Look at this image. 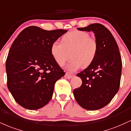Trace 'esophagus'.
<instances>
[{"label":"esophagus","mask_w":131,"mask_h":131,"mask_svg":"<svg viewBox=\"0 0 131 131\" xmlns=\"http://www.w3.org/2000/svg\"><path fill=\"white\" fill-rule=\"evenodd\" d=\"M72 77L73 76H72V75L69 74H68V73H66L65 75H64V78L68 79H71Z\"/></svg>","instance_id":"34e87169"}]
</instances>
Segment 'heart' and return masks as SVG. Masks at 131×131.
<instances>
[{"label": "heart", "mask_w": 131, "mask_h": 131, "mask_svg": "<svg viewBox=\"0 0 131 131\" xmlns=\"http://www.w3.org/2000/svg\"><path fill=\"white\" fill-rule=\"evenodd\" d=\"M98 50L96 40L84 31L74 30L62 38V43L55 41L50 47L52 56L60 66H63L70 58L72 60L66 67L69 72H74L82 67L92 63Z\"/></svg>", "instance_id": "obj_1"}]
</instances>
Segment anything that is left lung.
I'll use <instances>...</instances> for the list:
<instances>
[{"instance_id":"1","label":"left lung","mask_w":131,"mask_h":131,"mask_svg":"<svg viewBox=\"0 0 131 131\" xmlns=\"http://www.w3.org/2000/svg\"><path fill=\"white\" fill-rule=\"evenodd\" d=\"M81 31H92L98 44L96 58L90 65L77 74L82 85L74 90L75 100L82 107L96 111L107 105L119 90L122 61L112 34L101 24H92Z\"/></svg>"}]
</instances>
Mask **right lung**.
Here are the masks:
<instances>
[{
	"instance_id": "obj_1",
	"label": "right lung",
	"mask_w": 131,
	"mask_h": 131,
	"mask_svg": "<svg viewBox=\"0 0 131 131\" xmlns=\"http://www.w3.org/2000/svg\"><path fill=\"white\" fill-rule=\"evenodd\" d=\"M67 30H23L13 42L6 60L7 86L24 108L37 110L52 97L54 85L65 73L52 56L50 47Z\"/></svg>"
}]
</instances>
